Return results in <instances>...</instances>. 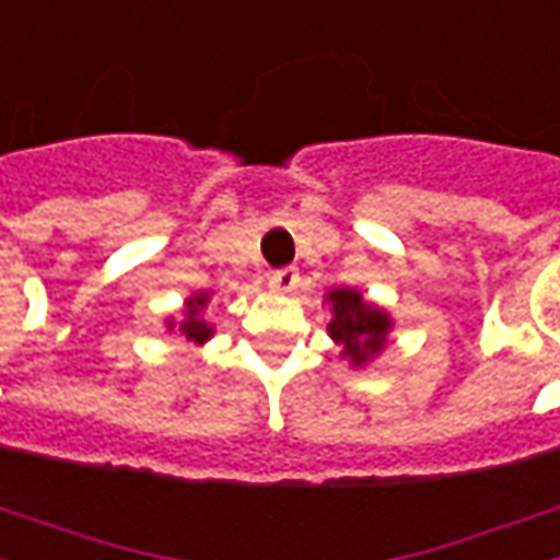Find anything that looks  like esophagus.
<instances>
[{"mask_svg":"<svg viewBox=\"0 0 560 560\" xmlns=\"http://www.w3.org/2000/svg\"><path fill=\"white\" fill-rule=\"evenodd\" d=\"M295 283H299V271H295V268H277V271H271V277H268V287H271L273 292H292Z\"/></svg>","mask_w":560,"mask_h":560,"instance_id":"esophagus-1","label":"esophagus"}]
</instances>
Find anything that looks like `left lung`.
I'll list each match as a JSON object with an SVG mask.
<instances>
[{
    "instance_id": "obj_1",
    "label": "left lung",
    "mask_w": 560,
    "mask_h": 560,
    "mask_svg": "<svg viewBox=\"0 0 560 560\" xmlns=\"http://www.w3.org/2000/svg\"><path fill=\"white\" fill-rule=\"evenodd\" d=\"M328 301H331V313H335L328 323V335L343 347V355L362 364L386 347V331L392 328L386 313L364 304L362 295L352 289H335Z\"/></svg>"
}]
</instances>
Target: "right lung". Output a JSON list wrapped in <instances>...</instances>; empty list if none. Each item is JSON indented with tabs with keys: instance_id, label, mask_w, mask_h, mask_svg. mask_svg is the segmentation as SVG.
<instances>
[{
	"instance_id": "obj_1",
	"label": "right lung",
	"mask_w": 560,
	"mask_h": 560,
	"mask_svg": "<svg viewBox=\"0 0 560 560\" xmlns=\"http://www.w3.org/2000/svg\"><path fill=\"white\" fill-rule=\"evenodd\" d=\"M205 301H208V295H198V299H189L186 301V323H180V335H186V340H196V343H205L210 337V328L205 319H198V311L205 307Z\"/></svg>"
}]
</instances>
